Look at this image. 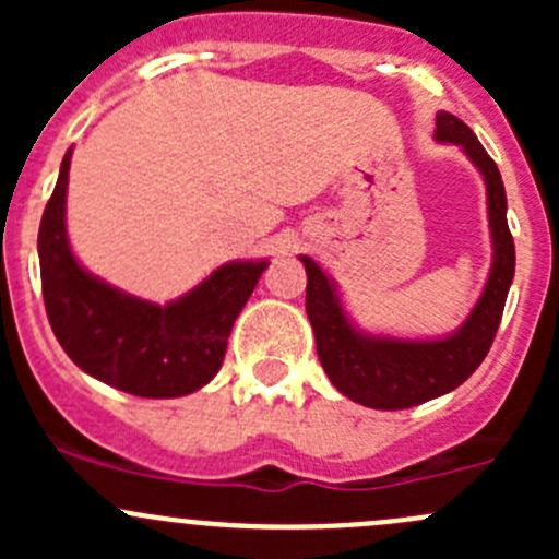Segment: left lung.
<instances>
[{
  "label": "left lung",
  "mask_w": 559,
  "mask_h": 559,
  "mask_svg": "<svg viewBox=\"0 0 559 559\" xmlns=\"http://www.w3.org/2000/svg\"><path fill=\"white\" fill-rule=\"evenodd\" d=\"M436 140L460 145L481 173L487 183V216L492 235V267L487 284L473 311L452 335L411 341L359 330L343 311L335 281L311 257H300L308 273L306 311L313 326L321 368L337 392L368 408H414L471 379L492 346L514 281L516 253L506 222V189L498 165L489 159L471 127H465L452 112L441 110L436 116Z\"/></svg>",
  "instance_id": "1"
}]
</instances>
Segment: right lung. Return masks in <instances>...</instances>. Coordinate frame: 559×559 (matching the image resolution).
Segmentation results:
<instances>
[{"mask_svg": "<svg viewBox=\"0 0 559 559\" xmlns=\"http://www.w3.org/2000/svg\"><path fill=\"white\" fill-rule=\"evenodd\" d=\"M72 148L39 222L43 297L56 341L94 379L138 397H183L218 373L235 319L267 270V259H238L213 270L178 300H140L81 267L67 238Z\"/></svg>", "mask_w": 559, "mask_h": 559, "instance_id": "obj_1", "label": "right lung"}]
</instances>
